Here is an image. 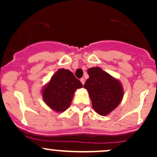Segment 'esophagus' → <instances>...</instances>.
Masks as SVG:
<instances>
[{
    "label": "esophagus",
    "instance_id": "1",
    "mask_svg": "<svg viewBox=\"0 0 157 157\" xmlns=\"http://www.w3.org/2000/svg\"><path fill=\"white\" fill-rule=\"evenodd\" d=\"M80 82H81L82 84L84 85V83H85V79H84V78H81V79H80Z\"/></svg>",
    "mask_w": 157,
    "mask_h": 157
}]
</instances>
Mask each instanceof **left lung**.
<instances>
[{
  "label": "left lung",
  "instance_id": "1",
  "mask_svg": "<svg viewBox=\"0 0 157 157\" xmlns=\"http://www.w3.org/2000/svg\"><path fill=\"white\" fill-rule=\"evenodd\" d=\"M87 73L89 78L83 87L88 90L93 108L99 115H108L122 100V86L117 79L99 67L89 68Z\"/></svg>",
  "mask_w": 157,
  "mask_h": 157
}]
</instances>
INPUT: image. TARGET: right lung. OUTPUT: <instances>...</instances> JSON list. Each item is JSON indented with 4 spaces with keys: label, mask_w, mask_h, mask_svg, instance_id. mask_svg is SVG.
Masks as SVG:
<instances>
[{
    "label": "right lung",
    "mask_w": 157,
    "mask_h": 157,
    "mask_svg": "<svg viewBox=\"0 0 157 157\" xmlns=\"http://www.w3.org/2000/svg\"><path fill=\"white\" fill-rule=\"evenodd\" d=\"M81 82L74 74L64 68L59 69L42 90V98L45 103L57 112H63L70 106L74 93L82 88Z\"/></svg>",
    "instance_id": "obj_1"
}]
</instances>
